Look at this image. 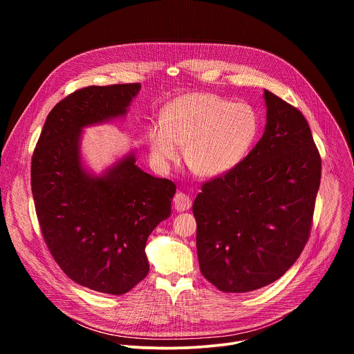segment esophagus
<instances>
[{
    "instance_id": "esophagus-1",
    "label": "esophagus",
    "mask_w": 354,
    "mask_h": 354,
    "mask_svg": "<svg viewBox=\"0 0 354 354\" xmlns=\"http://www.w3.org/2000/svg\"><path fill=\"white\" fill-rule=\"evenodd\" d=\"M174 206L178 212H186L192 207V198L185 193H176L174 197Z\"/></svg>"
}]
</instances>
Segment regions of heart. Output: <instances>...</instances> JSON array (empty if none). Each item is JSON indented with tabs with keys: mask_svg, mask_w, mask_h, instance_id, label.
<instances>
[{
	"mask_svg": "<svg viewBox=\"0 0 354 354\" xmlns=\"http://www.w3.org/2000/svg\"><path fill=\"white\" fill-rule=\"evenodd\" d=\"M259 131V120L248 104L231 102L207 92L180 95L164 108L160 124L148 130L151 158L168 167L183 158L189 169L201 178H218L249 153Z\"/></svg>",
	"mask_w": 354,
	"mask_h": 354,
	"instance_id": "b5f03b06",
	"label": "heart"
}]
</instances>
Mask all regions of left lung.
Listing matches in <instances>:
<instances>
[{
	"mask_svg": "<svg viewBox=\"0 0 354 354\" xmlns=\"http://www.w3.org/2000/svg\"><path fill=\"white\" fill-rule=\"evenodd\" d=\"M265 133L228 174L201 186L193 203L200 272L224 292L280 279L311 230L321 157L302 113L270 91Z\"/></svg>",
	"mask_w": 354,
	"mask_h": 354,
	"instance_id": "1",
	"label": "left lung"
}]
</instances>
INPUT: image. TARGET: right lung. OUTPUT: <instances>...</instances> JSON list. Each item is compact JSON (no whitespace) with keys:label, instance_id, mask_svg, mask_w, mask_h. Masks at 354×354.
Returning a JSON list of instances; mask_svg holds the SVG:
<instances>
[{"label":"right lung","instance_id":"1","mask_svg":"<svg viewBox=\"0 0 354 354\" xmlns=\"http://www.w3.org/2000/svg\"><path fill=\"white\" fill-rule=\"evenodd\" d=\"M141 84L86 86L48 113L30 183L43 238L62 270L91 290L120 295L148 273L145 243L171 216L172 180L136 165L134 149L96 175L82 161L85 127L122 119Z\"/></svg>","mask_w":354,"mask_h":354}]
</instances>
